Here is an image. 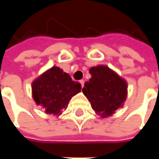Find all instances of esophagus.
<instances>
[{"label":"esophagus","instance_id":"esophagus-1","mask_svg":"<svg viewBox=\"0 0 159 159\" xmlns=\"http://www.w3.org/2000/svg\"><path fill=\"white\" fill-rule=\"evenodd\" d=\"M80 84H81V86H82V88H83V86H84V80H80Z\"/></svg>","mask_w":159,"mask_h":159}]
</instances>
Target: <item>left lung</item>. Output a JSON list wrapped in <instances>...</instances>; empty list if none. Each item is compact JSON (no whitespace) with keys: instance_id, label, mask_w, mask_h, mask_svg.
Returning a JSON list of instances; mask_svg holds the SVG:
<instances>
[{"instance_id":"obj_1","label":"left lung","mask_w":159,"mask_h":159,"mask_svg":"<svg viewBox=\"0 0 159 159\" xmlns=\"http://www.w3.org/2000/svg\"><path fill=\"white\" fill-rule=\"evenodd\" d=\"M91 78L84 83L83 93L93 110L100 117L113 115L123 107L128 94L126 80L107 66H93L89 69Z\"/></svg>"}]
</instances>
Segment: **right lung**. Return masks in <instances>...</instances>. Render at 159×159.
<instances>
[{
    "label": "right lung",
    "mask_w": 159,
    "mask_h": 159,
    "mask_svg": "<svg viewBox=\"0 0 159 159\" xmlns=\"http://www.w3.org/2000/svg\"><path fill=\"white\" fill-rule=\"evenodd\" d=\"M81 84L71 79L68 73L52 66L41 74L31 83L32 98L47 114L56 117L66 110L70 100L81 92Z\"/></svg>",
    "instance_id": "add662e5"
}]
</instances>
